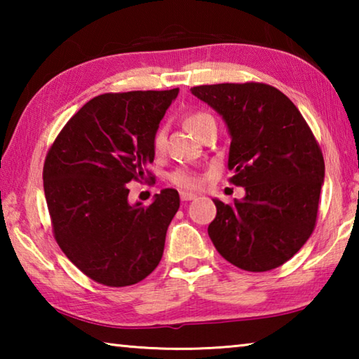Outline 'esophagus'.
<instances>
[{
  "label": "esophagus",
  "instance_id": "obj_1",
  "mask_svg": "<svg viewBox=\"0 0 359 359\" xmlns=\"http://www.w3.org/2000/svg\"><path fill=\"white\" fill-rule=\"evenodd\" d=\"M180 199L182 201H191V199H196V194L188 193V191H180Z\"/></svg>",
  "mask_w": 359,
  "mask_h": 359
}]
</instances>
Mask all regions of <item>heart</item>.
<instances>
[{
  "label": "heart",
  "mask_w": 359,
  "mask_h": 359,
  "mask_svg": "<svg viewBox=\"0 0 359 359\" xmlns=\"http://www.w3.org/2000/svg\"><path fill=\"white\" fill-rule=\"evenodd\" d=\"M212 117H209L208 114H191V115H187L185 120H184V126L187 128V131H190L193 136H198L199 130H201V126L205 123V121L210 120ZM151 147H154L155 155H161L163 151L166 149V133L165 130H158L154 139H151ZM171 182L174 185H177L180 188H188V190H194V188H198L201 185V180L196 174L193 172H188V171H175L171 175Z\"/></svg>",
  "instance_id": "b5f03b06"
}]
</instances>
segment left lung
I'll list each match as a JSON object with an SVG mask.
<instances>
[{"instance_id":"1","label":"left lung","mask_w":359,"mask_h":359,"mask_svg":"<svg viewBox=\"0 0 359 359\" xmlns=\"http://www.w3.org/2000/svg\"><path fill=\"white\" fill-rule=\"evenodd\" d=\"M223 118L231 145L228 169L245 196L214 199L209 238L231 264L276 269L311 238L325 182V161L306 120L280 90L266 83L190 88Z\"/></svg>"}]
</instances>
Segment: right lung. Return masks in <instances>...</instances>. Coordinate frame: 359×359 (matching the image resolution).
Instances as JSON below:
<instances>
[{
	"label": "right lung",
	"mask_w": 359,
	"mask_h": 359,
	"mask_svg": "<svg viewBox=\"0 0 359 359\" xmlns=\"http://www.w3.org/2000/svg\"><path fill=\"white\" fill-rule=\"evenodd\" d=\"M177 95L179 88L96 96L48 150L42 179L55 239L95 282L137 283L163 257L179 193L165 188L144 208L128 201L126 184L144 179L154 163L151 139Z\"/></svg>",
	"instance_id": "1"
}]
</instances>
